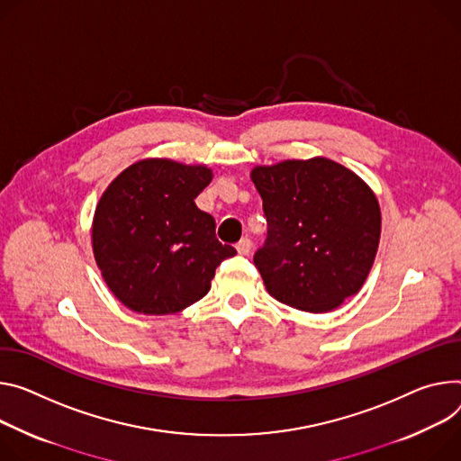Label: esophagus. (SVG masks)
Masks as SVG:
<instances>
[{
	"label": "esophagus",
	"instance_id": "34e87169",
	"mask_svg": "<svg viewBox=\"0 0 461 461\" xmlns=\"http://www.w3.org/2000/svg\"><path fill=\"white\" fill-rule=\"evenodd\" d=\"M235 248H237V252L240 256H248L249 249H252V240H249V239H240Z\"/></svg>",
	"mask_w": 461,
	"mask_h": 461
}]
</instances>
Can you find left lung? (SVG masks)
<instances>
[{
    "mask_svg": "<svg viewBox=\"0 0 461 461\" xmlns=\"http://www.w3.org/2000/svg\"><path fill=\"white\" fill-rule=\"evenodd\" d=\"M268 224L254 258L268 294L307 312H329L362 288L381 240L371 187L329 158L285 159L249 173Z\"/></svg>",
    "mask_w": 461,
    "mask_h": 461,
    "instance_id": "1",
    "label": "left lung"
}]
</instances>
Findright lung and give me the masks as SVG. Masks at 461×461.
<instances>
[{
    "instance_id": "add662e5",
    "label": "right lung",
    "mask_w": 461,
    "mask_h": 461,
    "mask_svg": "<svg viewBox=\"0 0 461 461\" xmlns=\"http://www.w3.org/2000/svg\"><path fill=\"white\" fill-rule=\"evenodd\" d=\"M213 180L205 165L145 158L101 194L92 248L112 294L131 311L165 316L202 300L217 267L237 249L219 242L215 219L194 198Z\"/></svg>"
}]
</instances>
